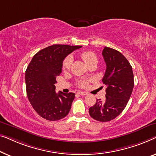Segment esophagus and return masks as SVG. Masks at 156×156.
Masks as SVG:
<instances>
[{
  "label": "esophagus",
  "instance_id": "34e87169",
  "mask_svg": "<svg viewBox=\"0 0 156 156\" xmlns=\"http://www.w3.org/2000/svg\"><path fill=\"white\" fill-rule=\"evenodd\" d=\"M78 94H79V95H87V93H85V92H82V91H78Z\"/></svg>",
  "mask_w": 156,
  "mask_h": 156
}]
</instances>
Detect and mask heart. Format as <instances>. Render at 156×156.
<instances>
[{"mask_svg": "<svg viewBox=\"0 0 156 156\" xmlns=\"http://www.w3.org/2000/svg\"><path fill=\"white\" fill-rule=\"evenodd\" d=\"M80 57L87 66H89L90 65L92 64V63L94 62H98L97 56H96L95 54L92 51H83L80 54ZM71 61H72L71 56H69L66 57L62 63L63 71H66L70 69V67H71ZM87 83H88V81L81 80L80 81V83H79V85L82 87H85L87 85Z\"/></svg>", "mask_w": 156, "mask_h": 156, "instance_id": "heart-1", "label": "heart"}]
</instances>
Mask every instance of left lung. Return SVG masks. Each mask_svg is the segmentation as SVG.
<instances>
[{
    "instance_id": "8db88e82",
    "label": "left lung",
    "mask_w": 156,
    "mask_h": 156,
    "mask_svg": "<svg viewBox=\"0 0 156 156\" xmlns=\"http://www.w3.org/2000/svg\"><path fill=\"white\" fill-rule=\"evenodd\" d=\"M102 56L106 63L102 82L107 85L105 100H97L90 107L92 118L99 122H109L122 112L134 85L132 67L122 53L105 47Z\"/></svg>"
}]
</instances>
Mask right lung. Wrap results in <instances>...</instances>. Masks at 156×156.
I'll return each mask as SVG.
<instances>
[{
  "instance_id": "add662e5",
  "label": "right lung",
  "mask_w": 156,
  "mask_h": 156,
  "mask_svg": "<svg viewBox=\"0 0 156 156\" xmlns=\"http://www.w3.org/2000/svg\"><path fill=\"white\" fill-rule=\"evenodd\" d=\"M81 46L54 44L41 49L33 56L25 71L27 95L36 112L49 121L63 119L69 114L75 98L73 93H56L57 76L64 58Z\"/></svg>"
}]
</instances>
